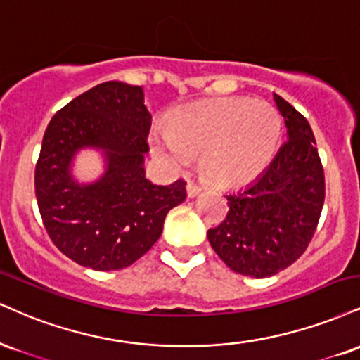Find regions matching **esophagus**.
Wrapping results in <instances>:
<instances>
[{
    "label": "esophagus",
    "instance_id": "1",
    "mask_svg": "<svg viewBox=\"0 0 360 360\" xmlns=\"http://www.w3.org/2000/svg\"><path fill=\"white\" fill-rule=\"evenodd\" d=\"M202 191V188L196 183H193V181H188V184H186V193H188L189 198H194L198 196L199 193Z\"/></svg>",
    "mask_w": 360,
    "mask_h": 360
}]
</instances>
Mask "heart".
<instances>
[{"label": "heart", "mask_w": 360, "mask_h": 360, "mask_svg": "<svg viewBox=\"0 0 360 360\" xmlns=\"http://www.w3.org/2000/svg\"><path fill=\"white\" fill-rule=\"evenodd\" d=\"M281 139L275 107L253 98L193 103L172 117L171 129H155L153 150L172 167L201 156L205 174L223 186H243L268 167Z\"/></svg>", "instance_id": "obj_1"}]
</instances>
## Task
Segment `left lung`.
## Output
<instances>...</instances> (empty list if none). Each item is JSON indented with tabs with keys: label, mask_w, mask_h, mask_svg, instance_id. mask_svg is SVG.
Returning a JSON list of instances; mask_svg holds the SVG:
<instances>
[{
	"label": "left lung",
	"mask_w": 360,
	"mask_h": 360,
	"mask_svg": "<svg viewBox=\"0 0 360 360\" xmlns=\"http://www.w3.org/2000/svg\"><path fill=\"white\" fill-rule=\"evenodd\" d=\"M288 141L255 183L226 194L229 211L207 240L236 274L271 276L302 257L317 229L326 176L310 124L274 94Z\"/></svg>",
	"instance_id": "obj_1"
}]
</instances>
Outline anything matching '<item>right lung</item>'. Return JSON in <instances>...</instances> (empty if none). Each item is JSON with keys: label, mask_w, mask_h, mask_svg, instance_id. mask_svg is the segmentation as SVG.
Wrapping results in <instances>:
<instances>
[{"label": "right lung", "mask_w": 360, "mask_h": 360, "mask_svg": "<svg viewBox=\"0 0 360 360\" xmlns=\"http://www.w3.org/2000/svg\"><path fill=\"white\" fill-rule=\"evenodd\" d=\"M149 110L141 86L105 82L51 117L34 169V194L56 248L82 266L122 270L147 253L169 210L186 199V183L146 179ZM85 146L103 150L106 172L80 185L71 161Z\"/></svg>", "instance_id": "1"}]
</instances>
